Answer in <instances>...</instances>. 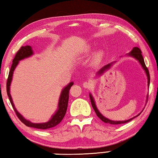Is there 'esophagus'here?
I'll return each instance as SVG.
<instances>
[{
	"label": "esophagus",
	"mask_w": 158,
	"mask_h": 158,
	"mask_svg": "<svg viewBox=\"0 0 158 158\" xmlns=\"http://www.w3.org/2000/svg\"><path fill=\"white\" fill-rule=\"evenodd\" d=\"M83 86L85 88H89L91 87V84L89 81H85L84 84H83Z\"/></svg>",
	"instance_id": "esophagus-1"
}]
</instances>
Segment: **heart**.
<instances>
[{"label":"heart","instance_id":"obj_1","mask_svg":"<svg viewBox=\"0 0 158 158\" xmlns=\"http://www.w3.org/2000/svg\"><path fill=\"white\" fill-rule=\"evenodd\" d=\"M100 56H101V53H99V54H98V55H97V59H98L99 57H100Z\"/></svg>","mask_w":158,"mask_h":158}]
</instances>
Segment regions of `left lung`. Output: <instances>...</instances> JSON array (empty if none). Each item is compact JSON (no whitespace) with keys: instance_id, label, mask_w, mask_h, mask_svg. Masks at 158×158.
<instances>
[{"instance_id":"obj_1","label":"left lung","mask_w":158,"mask_h":158,"mask_svg":"<svg viewBox=\"0 0 158 158\" xmlns=\"http://www.w3.org/2000/svg\"><path fill=\"white\" fill-rule=\"evenodd\" d=\"M129 56H133L134 58H135L136 59H137L139 61V62L140 63V64L142 65V68H144V70H145L146 73H147V77H148V85L149 86V84H150V74H149V72H148V70L147 67L145 65V63H144V58H143L142 56V51L141 50L139 49V48H137V47H135L133 48V50H131V52L130 53L128 54ZM110 64H108L107 65H106V66H104V68H102L101 70H99V74H102L103 72H104V70H106V69H108V68H109V67H110ZM90 95V102H91V104H92V106H93V109L94 112L96 113V114L97 115V117H99V118L102 120V121H103L105 123H107V124H112V125H118V124H126V123H127L128 122H130L131 120H132L133 119H134L135 117H133V118H131L130 119L128 120H127V121H119V122H114V121H112V120H110L108 119L107 118H106L105 117H104L102 115V114L99 113V110H97V108L96 107V105L95 104H94V99L93 98V97H92L91 94H89ZM139 115V114H138ZM137 115V116H138ZM136 116V117H137Z\"/></svg>"}]
</instances>
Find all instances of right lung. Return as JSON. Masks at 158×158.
<instances>
[{
	"label": "right lung",
	"mask_w": 158,
	"mask_h": 158,
	"mask_svg": "<svg viewBox=\"0 0 158 158\" xmlns=\"http://www.w3.org/2000/svg\"><path fill=\"white\" fill-rule=\"evenodd\" d=\"M31 54H32V50H31V48L30 45L21 47V48H20L18 52H16V55L14 56L12 61V64H11L9 75H8V78L7 80V94L8 95V97H9L11 104L12 106L14 111H15L16 116L18 117V118L21 120V122L22 123H23L25 126L38 129L51 128L56 127V125H58L59 123L62 121V119H64L68 108V99H69V91L71 86L73 85V82L70 83V84H68L66 87H65L64 90H62L59 102L58 110H57L56 113L54 114L53 117H52V119L49 122H48L46 123H43V124H34V123H31L30 121H27V120L24 119L23 117H22V115L20 114L19 112L16 110L15 107H14V105L13 104L12 99H11V97L10 93V86L11 81V79H12L13 72L14 69H15L17 64H19V61L25 58H26V57L31 56Z\"/></svg>",
	"instance_id": "add662e5"
}]
</instances>
